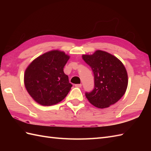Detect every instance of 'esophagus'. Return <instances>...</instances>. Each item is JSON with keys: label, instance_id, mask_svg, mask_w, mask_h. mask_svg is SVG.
<instances>
[{"label": "esophagus", "instance_id": "esophagus-1", "mask_svg": "<svg viewBox=\"0 0 151 151\" xmlns=\"http://www.w3.org/2000/svg\"><path fill=\"white\" fill-rule=\"evenodd\" d=\"M75 87H76V88H81L82 87V84H75Z\"/></svg>", "mask_w": 151, "mask_h": 151}]
</instances>
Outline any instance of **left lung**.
I'll return each instance as SVG.
<instances>
[{
    "label": "left lung",
    "mask_w": 151,
    "mask_h": 151,
    "mask_svg": "<svg viewBox=\"0 0 151 151\" xmlns=\"http://www.w3.org/2000/svg\"><path fill=\"white\" fill-rule=\"evenodd\" d=\"M82 57L94 75L93 90L86 93L89 102L102 109L116 103L128 86V75L123 63L112 54L101 50L90 55L83 54Z\"/></svg>",
    "instance_id": "1"
}]
</instances>
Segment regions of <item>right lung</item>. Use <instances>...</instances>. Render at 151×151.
<instances>
[{"mask_svg": "<svg viewBox=\"0 0 151 151\" xmlns=\"http://www.w3.org/2000/svg\"><path fill=\"white\" fill-rule=\"evenodd\" d=\"M70 56L53 50L32 62L25 70L24 83L28 93L42 106H52L64 99L72 87L63 67Z\"/></svg>", "mask_w": 151, "mask_h": 151, "instance_id": "obj_1", "label": "right lung"}]
</instances>
